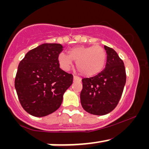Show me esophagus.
Masks as SVG:
<instances>
[{"mask_svg":"<svg viewBox=\"0 0 149 149\" xmlns=\"http://www.w3.org/2000/svg\"><path fill=\"white\" fill-rule=\"evenodd\" d=\"M73 80L74 81H81V78H79V76H73Z\"/></svg>","mask_w":149,"mask_h":149,"instance_id":"obj_1","label":"esophagus"}]
</instances>
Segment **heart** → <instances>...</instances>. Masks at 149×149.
Returning a JSON list of instances; mask_svg holds the SVG:
<instances>
[{
    "mask_svg": "<svg viewBox=\"0 0 149 149\" xmlns=\"http://www.w3.org/2000/svg\"><path fill=\"white\" fill-rule=\"evenodd\" d=\"M61 66L68 70L73 61L76 62L78 70L84 76L97 75L103 69L106 61V52L100 46L73 47L69 51V55L61 52L58 57Z\"/></svg>",
    "mask_w": 149,
    "mask_h": 149,
    "instance_id": "b5f03b06",
    "label": "heart"
}]
</instances>
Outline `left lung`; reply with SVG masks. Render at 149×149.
Segmentation results:
<instances>
[{"instance_id":"obj_1","label":"left lung","mask_w":149,"mask_h":149,"mask_svg":"<svg viewBox=\"0 0 149 149\" xmlns=\"http://www.w3.org/2000/svg\"><path fill=\"white\" fill-rule=\"evenodd\" d=\"M107 52L105 69L94 77L82 79L80 98L88 113L104 115L117 107L126 82L124 63L112 48L104 46Z\"/></svg>"}]
</instances>
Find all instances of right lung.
<instances>
[{
	"instance_id": "1",
	"label": "right lung",
	"mask_w": 149,
	"mask_h": 149,
	"mask_svg": "<svg viewBox=\"0 0 149 149\" xmlns=\"http://www.w3.org/2000/svg\"><path fill=\"white\" fill-rule=\"evenodd\" d=\"M63 46L45 43L29 51L20 61L15 78L19 102L29 114L44 117L61 107L73 76L60 68Z\"/></svg>"
}]
</instances>
